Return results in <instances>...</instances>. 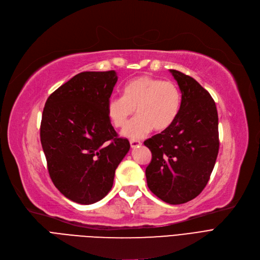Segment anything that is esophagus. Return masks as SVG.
Wrapping results in <instances>:
<instances>
[{
	"label": "esophagus",
	"mask_w": 260,
	"mask_h": 260,
	"mask_svg": "<svg viewBox=\"0 0 260 260\" xmlns=\"http://www.w3.org/2000/svg\"><path fill=\"white\" fill-rule=\"evenodd\" d=\"M129 143H131V147H132V148L139 147V146L142 144L139 140H131V141H129Z\"/></svg>",
	"instance_id": "34e87169"
}]
</instances>
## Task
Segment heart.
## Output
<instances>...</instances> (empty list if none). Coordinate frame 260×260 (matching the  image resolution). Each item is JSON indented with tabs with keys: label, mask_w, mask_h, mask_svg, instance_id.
Returning a JSON list of instances; mask_svg holds the SVG:
<instances>
[{
	"label": "heart",
	"mask_w": 260,
	"mask_h": 260,
	"mask_svg": "<svg viewBox=\"0 0 260 260\" xmlns=\"http://www.w3.org/2000/svg\"><path fill=\"white\" fill-rule=\"evenodd\" d=\"M122 91V97L108 100L106 112L113 125L121 128L136 109L139 117L122 131L126 138H143L153 128L157 132L166 131L178 117L181 93L171 81L140 76L128 81Z\"/></svg>",
	"instance_id": "1"
}]
</instances>
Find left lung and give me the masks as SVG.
Segmentation results:
<instances>
[{
    "instance_id": "1",
    "label": "left lung",
    "mask_w": 260,
    "mask_h": 260,
    "mask_svg": "<svg viewBox=\"0 0 260 260\" xmlns=\"http://www.w3.org/2000/svg\"><path fill=\"white\" fill-rule=\"evenodd\" d=\"M181 90L173 124L144 141L152 152L145 170L148 188L170 204L197 197L209 182L219 151L218 114L207 89L181 72L170 70Z\"/></svg>"
}]
</instances>
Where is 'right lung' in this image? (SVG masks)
I'll use <instances>...</instances> for the list:
<instances>
[{"mask_svg": "<svg viewBox=\"0 0 260 260\" xmlns=\"http://www.w3.org/2000/svg\"><path fill=\"white\" fill-rule=\"evenodd\" d=\"M117 74L84 72L54 90L41 121V144L50 178L60 192L80 204L104 198L115 171L129 151L106 112Z\"/></svg>", "mask_w": 260, "mask_h": 260, "instance_id": "right-lung-1", "label": "right lung"}]
</instances>
